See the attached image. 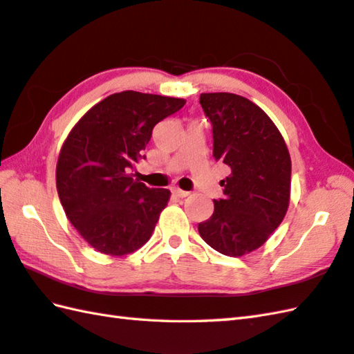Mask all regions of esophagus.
Instances as JSON below:
<instances>
[{"label":"esophagus","mask_w":354,"mask_h":354,"mask_svg":"<svg viewBox=\"0 0 354 354\" xmlns=\"http://www.w3.org/2000/svg\"><path fill=\"white\" fill-rule=\"evenodd\" d=\"M171 193L175 194L176 198H187L189 196V192H184V190H181V189H178V187H175V189H171Z\"/></svg>","instance_id":"obj_1"}]
</instances>
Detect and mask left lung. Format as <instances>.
<instances>
[{
    "label": "left lung",
    "mask_w": 354,
    "mask_h": 354,
    "mask_svg": "<svg viewBox=\"0 0 354 354\" xmlns=\"http://www.w3.org/2000/svg\"><path fill=\"white\" fill-rule=\"evenodd\" d=\"M199 103L213 126V156L231 173L223 199L198 225L205 242L240 257L266 242L284 219L290 198V155L266 112L242 95L204 93Z\"/></svg>",
    "instance_id": "obj_1"
}]
</instances>
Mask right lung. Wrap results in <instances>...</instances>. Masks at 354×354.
Returning a JSON list of instances; mask_svg holds the SVG:
<instances>
[{"label":"right lung","instance_id":"1","mask_svg":"<svg viewBox=\"0 0 354 354\" xmlns=\"http://www.w3.org/2000/svg\"><path fill=\"white\" fill-rule=\"evenodd\" d=\"M184 104L175 97L115 93L68 133L56 165L57 194L73 227L95 251L120 257L152 236L170 192L149 189L129 171L155 124Z\"/></svg>","mask_w":354,"mask_h":354}]
</instances>
